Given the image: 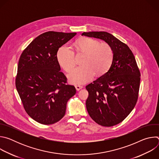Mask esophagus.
<instances>
[{"mask_svg": "<svg viewBox=\"0 0 159 159\" xmlns=\"http://www.w3.org/2000/svg\"><path fill=\"white\" fill-rule=\"evenodd\" d=\"M82 88H83V86H82V85H75V89H77V90H80Z\"/></svg>", "mask_w": 159, "mask_h": 159, "instance_id": "1", "label": "esophagus"}]
</instances>
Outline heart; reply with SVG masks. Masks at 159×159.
Returning <instances> with one entry per match:
<instances>
[{
	"mask_svg": "<svg viewBox=\"0 0 159 159\" xmlns=\"http://www.w3.org/2000/svg\"><path fill=\"white\" fill-rule=\"evenodd\" d=\"M78 53H85L83 65L77 66L69 74V81L74 84H83L91 80L95 75L106 72L111 65L113 51L106 43L99 42L91 38H82L75 43ZM57 58L60 65L66 71L74 66L76 60L74 50L67 45H63L58 51Z\"/></svg>",
	"mask_w": 159,
	"mask_h": 159,
	"instance_id": "b5f03b06",
	"label": "heart"
}]
</instances>
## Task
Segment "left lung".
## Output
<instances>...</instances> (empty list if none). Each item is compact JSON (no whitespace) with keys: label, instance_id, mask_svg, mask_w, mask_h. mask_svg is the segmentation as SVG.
Returning a JSON list of instances; mask_svg holds the SVG:
<instances>
[{"label":"left lung","instance_id":"left-lung-1","mask_svg":"<svg viewBox=\"0 0 159 159\" xmlns=\"http://www.w3.org/2000/svg\"><path fill=\"white\" fill-rule=\"evenodd\" d=\"M82 36L102 39L112 49L109 70L85 88L90 116L101 126H115L128 116L137 103L140 82L137 62L127 45L109 33L84 32Z\"/></svg>","mask_w":159,"mask_h":159}]
</instances>
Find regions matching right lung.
<instances>
[{
	"instance_id": "right-lung-1",
	"label": "right lung",
	"mask_w": 159,
	"mask_h": 159,
	"mask_svg": "<svg viewBox=\"0 0 159 159\" xmlns=\"http://www.w3.org/2000/svg\"><path fill=\"white\" fill-rule=\"evenodd\" d=\"M76 33L48 31L22 52L17 66L16 87L28 115L43 125H52L65 115L67 101L76 93L66 84L57 58L58 49Z\"/></svg>"
}]
</instances>
